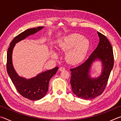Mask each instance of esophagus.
<instances>
[{"label":"esophagus","instance_id":"1","mask_svg":"<svg viewBox=\"0 0 121 121\" xmlns=\"http://www.w3.org/2000/svg\"><path fill=\"white\" fill-rule=\"evenodd\" d=\"M65 70V68L63 67H60V68H59V70H60V71H63Z\"/></svg>","mask_w":121,"mask_h":121}]
</instances>
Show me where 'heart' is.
I'll return each instance as SVG.
<instances>
[{"instance_id":"b5f03b06","label":"heart","mask_w":121,"mask_h":121,"mask_svg":"<svg viewBox=\"0 0 121 121\" xmlns=\"http://www.w3.org/2000/svg\"><path fill=\"white\" fill-rule=\"evenodd\" d=\"M90 47V41L79 34H73L65 37L60 45V48L67 52L65 59L69 63H80L86 55Z\"/></svg>"}]
</instances>
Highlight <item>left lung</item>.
Instances as JSON below:
<instances>
[{
    "label": "left lung",
    "mask_w": 121,
    "mask_h": 121,
    "mask_svg": "<svg viewBox=\"0 0 121 121\" xmlns=\"http://www.w3.org/2000/svg\"><path fill=\"white\" fill-rule=\"evenodd\" d=\"M100 38L97 48L82 64L71 68L70 84L73 93L77 97L92 99L103 93L114 66L112 46L105 36L98 32ZM99 59L103 62L102 73L97 79L89 77V69L93 61Z\"/></svg>",
    "instance_id": "8db88e82"
}]
</instances>
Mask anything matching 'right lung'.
Instances as JSON below:
<instances>
[{
	"label": "right lung",
	"instance_id": "right-lung-1",
	"mask_svg": "<svg viewBox=\"0 0 121 121\" xmlns=\"http://www.w3.org/2000/svg\"><path fill=\"white\" fill-rule=\"evenodd\" d=\"M43 28V26L29 29L21 32L14 38L10 43L7 53V71L16 90L23 97L31 100H38L43 98L48 89L49 82L58 70L56 67L51 70H47L32 78L26 79L18 76L12 64V51L16 43L24 39L26 37L35 34Z\"/></svg>",
	"mask_w": 121,
	"mask_h": 121
}]
</instances>
